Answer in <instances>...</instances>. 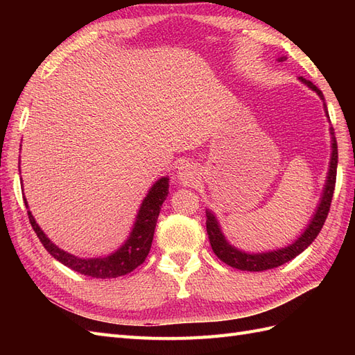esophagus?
<instances>
[{"mask_svg":"<svg viewBox=\"0 0 355 355\" xmlns=\"http://www.w3.org/2000/svg\"><path fill=\"white\" fill-rule=\"evenodd\" d=\"M196 175H197V173H196V167L192 166V164H189V163L182 164V166L179 167V170H178V178H179V180H180L184 185L192 184V182L196 180Z\"/></svg>","mask_w":355,"mask_h":355,"instance_id":"1","label":"esophagus"}]
</instances>
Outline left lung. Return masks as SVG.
Masks as SVG:
<instances>
[{"label": "left lung", "instance_id": "left-lung-1", "mask_svg": "<svg viewBox=\"0 0 355 355\" xmlns=\"http://www.w3.org/2000/svg\"><path fill=\"white\" fill-rule=\"evenodd\" d=\"M286 58H280L278 62H283ZM299 80L302 81L305 85L311 90H314L320 99L324 102V96L321 93V90L311 83L309 80H305L302 77H299ZM324 111L329 118L327 112V106L324 103ZM330 135H331V157H330V166H329V173L326 179V185L323 189V196H321V200L318 202V207L314 213L313 219L308 223V227L305 231L299 235V239L295 240L292 244H288L287 247H283V249H277L272 252H265V253H247L243 250H239L237 247H234L228 243V240L225 239V235L222 234L220 225L214 216L211 210H206V227H207V234H209V240L211 244V249L222 262L227 265L237 268V270L241 271H265V270H271V268L280 266L288 261H292L293 257L302 253L306 247L315 240L318 232L323 228V225L326 222V218L330 210V202L333 197V191H335V184H336V168H338V144H336V137H335V130L333 127H330Z\"/></svg>", "mask_w": 355, "mask_h": 355}]
</instances>
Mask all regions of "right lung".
<instances>
[{"mask_svg": "<svg viewBox=\"0 0 355 355\" xmlns=\"http://www.w3.org/2000/svg\"><path fill=\"white\" fill-rule=\"evenodd\" d=\"M168 194V178L158 179L153 188L148 191L145 200L141 204V209L137 211V216L135 225L132 228L130 235L125 240V243L115 250L114 253L105 256V257H90V259H83V257L73 256L65 250L59 249V247L51 243L47 235L41 231L38 223L35 222L32 213L28 210L29 222L34 228L37 237L44 245V249L58 259L60 263L71 268V270L77 271L93 278H115L121 277L128 272H132L135 268H137L151 250V244L154 239V231L161 206ZM25 206L28 209V201L24 197Z\"/></svg>", "mask_w": 355, "mask_h": 355, "instance_id": "1", "label": "right lung"}]
</instances>
